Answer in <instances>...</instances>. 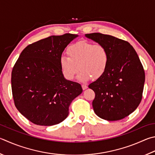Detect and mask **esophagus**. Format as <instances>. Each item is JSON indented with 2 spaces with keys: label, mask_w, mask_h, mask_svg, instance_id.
<instances>
[{
  "label": "esophagus",
  "mask_w": 155,
  "mask_h": 155,
  "mask_svg": "<svg viewBox=\"0 0 155 155\" xmlns=\"http://www.w3.org/2000/svg\"><path fill=\"white\" fill-rule=\"evenodd\" d=\"M82 88L83 90H85V89L88 88V86H87V85H82Z\"/></svg>",
  "instance_id": "34e87169"
}]
</instances>
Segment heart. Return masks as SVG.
Segmentation results:
<instances>
[{
  "instance_id": "b5f03b06",
  "label": "heart",
  "mask_w": 155,
  "mask_h": 155,
  "mask_svg": "<svg viewBox=\"0 0 155 155\" xmlns=\"http://www.w3.org/2000/svg\"><path fill=\"white\" fill-rule=\"evenodd\" d=\"M67 53L69 57L61 56L60 64L64 76L68 80H72L80 68L78 80L86 82L91 76L94 78L100 77L108 66V52L102 44L81 41L71 45Z\"/></svg>"
}]
</instances>
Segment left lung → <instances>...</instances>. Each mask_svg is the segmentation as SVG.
I'll list each match as a JSON object with an SVG mask.
<instances>
[{
	"mask_svg": "<svg viewBox=\"0 0 155 155\" xmlns=\"http://www.w3.org/2000/svg\"><path fill=\"white\" fill-rule=\"evenodd\" d=\"M102 44L109 60L104 72L89 85L95 94L92 106L101 119L110 121L124 119L142 100L145 74L138 55L128 42L101 33L86 34Z\"/></svg>",
	"mask_w": 155,
	"mask_h": 155,
	"instance_id": "left-lung-1",
	"label": "left lung"
}]
</instances>
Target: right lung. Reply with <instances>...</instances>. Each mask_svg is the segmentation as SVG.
<instances>
[{
  "instance_id": "right-lung-1",
  "label": "right lung",
  "mask_w": 155,
  "mask_h": 155,
  "mask_svg": "<svg viewBox=\"0 0 155 155\" xmlns=\"http://www.w3.org/2000/svg\"><path fill=\"white\" fill-rule=\"evenodd\" d=\"M77 35L51 36L25 48L11 73V88L19 112L36 125L51 126L66 119L72 101L83 89L66 80L60 60Z\"/></svg>"
}]
</instances>
